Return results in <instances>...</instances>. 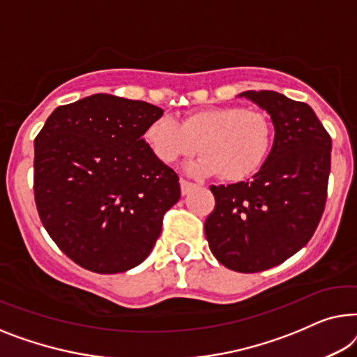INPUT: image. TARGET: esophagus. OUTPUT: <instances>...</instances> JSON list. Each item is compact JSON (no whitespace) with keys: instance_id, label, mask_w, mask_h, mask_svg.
Masks as SVG:
<instances>
[{"instance_id":"obj_1","label":"esophagus","mask_w":357,"mask_h":357,"mask_svg":"<svg viewBox=\"0 0 357 357\" xmlns=\"http://www.w3.org/2000/svg\"><path fill=\"white\" fill-rule=\"evenodd\" d=\"M179 184H181V194H183V195H188V194L190 192V190H192V189L195 188V184L189 183V181L184 179V178L179 179Z\"/></svg>"}]
</instances>
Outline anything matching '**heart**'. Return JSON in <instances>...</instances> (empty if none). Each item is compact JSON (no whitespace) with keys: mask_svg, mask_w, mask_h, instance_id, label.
I'll return each instance as SVG.
<instances>
[{"mask_svg":"<svg viewBox=\"0 0 357 357\" xmlns=\"http://www.w3.org/2000/svg\"><path fill=\"white\" fill-rule=\"evenodd\" d=\"M145 142L165 165L202 153L185 169L194 176L218 174L228 181L257 172L272 145V123L264 113L239 107H210L190 112L178 123L160 116L144 132Z\"/></svg>","mask_w":357,"mask_h":357,"instance_id":"1","label":"heart"}]
</instances>
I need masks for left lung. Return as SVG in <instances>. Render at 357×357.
Returning a JSON list of instances; mask_svg holds the SVG:
<instances>
[{
  "label": "left lung",
  "instance_id": "8db88e82",
  "mask_svg": "<svg viewBox=\"0 0 357 357\" xmlns=\"http://www.w3.org/2000/svg\"><path fill=\"white\" fill-rule=\"evenodd\" d=\"M238 97L270 114L273 145L252 179L210 188L217 204L205 236L220 264L255 273L284 262L312 238L327 200L331 139L309 105L272 90Z\"/></svg>",
  "mask_w": 357,
  "mask_h": 357
}]
</instances>
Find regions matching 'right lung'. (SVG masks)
<instances>
[{
    "label": "right lung",
    "instance_id": "1",
    "mask_svg": "<svg viewBox=\"0 0 357 357\" xmlns=\"http://www.w3.org/2000/svg\"><path fill=\"white\" fill-rule=\"evenodd\" d=\"M163 109L95 93L58 107L35 139L33 194L59 249L95 273H121L152 252L179 178L144 132Z\"/></svg>",
    "mask_w": 357,
    "mask_h": 357
}]
</instances>
